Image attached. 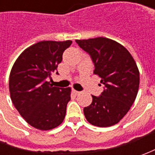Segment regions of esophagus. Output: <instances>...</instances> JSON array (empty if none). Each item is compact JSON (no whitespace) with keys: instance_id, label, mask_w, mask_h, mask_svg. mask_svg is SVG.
Returning <instances> with one entry per match:
<instances>
[{"instance_id":"esophagus-1","label":"esophagus","mask_w":155,"mask_h":155,"mask_svg":"<svg viewBox=\"0 0 155 155\" xmlns=\"http://www.w3.org/2000/svg\"><path fill=\"white\" fill-rule=\"evenodd\" d=\"M72 92L74 93L75 95H76V96H78V95H79V94H80V91H76V90H72Z\"/></svg>"}]
</instances>
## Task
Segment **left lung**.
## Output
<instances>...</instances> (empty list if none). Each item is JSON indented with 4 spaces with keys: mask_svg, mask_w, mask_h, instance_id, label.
<instances>
[{
    "mask_svg": "<svg viewBox=\"0 0 155 155\" xmlns=\"http://www.w3.org/2000/svg\"><path fill=\"white\" fill-rule=\"evenodd\" d=\"M92 59L94 74L104 85L101 96H92V103L84 109L87 121L94 126L110 127L120 122L136 98L140 73L132 55L115 40L98 37L77 39Z\"/></svg>",
    "mask_w": 155,
    "mask_h": 155,
    "instance_id": "1",
    "label": "left lung"
}]
</instances>
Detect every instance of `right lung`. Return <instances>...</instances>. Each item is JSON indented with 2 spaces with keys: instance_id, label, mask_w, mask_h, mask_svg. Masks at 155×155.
<instances>
[{
  "instance_id": "obj_1",
  "label": "right lung",
  "mask_w": 155,
  "mask_h": 155,
  "mask_svg": "<svg viewBox=\"0 0 155 155\" xmlns=\"http://www.w3.org/2000/svg\"><path fill=\"white\" fill-rule=\"evenodd\" d=\"M71 43V40L38 42L23 51L12 67L9 76L11 100L33 128L50 130L64 119L71 88L52 86L47 79L51 78L62 61L63 52Z\"/></svg>"
}]
</instances>
